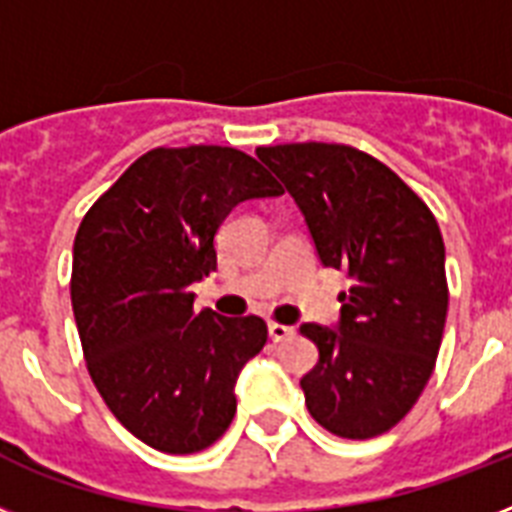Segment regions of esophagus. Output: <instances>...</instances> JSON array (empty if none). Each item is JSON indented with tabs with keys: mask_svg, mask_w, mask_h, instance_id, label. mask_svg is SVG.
<instances>
[{
	"mask_svg": "<svg viewBox=\"0 0 512 512\" xmlns=\"http://www.w3.org/2000/svg\"><path fill=\"white\" fill-rule=\"evenodd\" d=\"M268 335H271L273 342H284L295 335V327H287V324H276V321H271V324H268Z\"/></svg>",
	"mask_w": 512,
	"mask_h": 512,
	"instance_id": "obj_1",
	"label": "esophagus"
}]
</instances>
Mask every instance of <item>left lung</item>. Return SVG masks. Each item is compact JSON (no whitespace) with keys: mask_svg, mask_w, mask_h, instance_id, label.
<instances>
[{"mask_svg":"<svg viewBox=\"0 0 512 512\" xmlns=\"http://www.w3.org/2000/svg\"><path fill=\"white\" fill-rule=\"evenodd\" d=\"M255 154L292 193L321 263L353 281L337 329L300 327L319 348L300 380L305 406L340 438L382 436L417 404L444 337L449 287L436 217L358 148L287 143Z\"/></svg>","mask_w":512,"mask_h":512,"instance_id":"left-lung-1","label":"left lung"}]
</instances>
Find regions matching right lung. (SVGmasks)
<instances>
[{"mask_svg":"<svg viewBox=\"0 0 512 512\" xmlns=\"http://www.w3.org/2000/svg\"><path fill=\"white\" fill-rule=\"evenodd\" d=\"M281 193L236 148H154L84 215L71 271L76 329L95 388L143 444L193 454L231 425L239 372L268 327L260 316L196 313L191 284L217 268L228 212Z\"/></svg>","mask_w":512,"mask_h":512,"instance_id":"add662e5","label":"right lung"}]
</instances>
